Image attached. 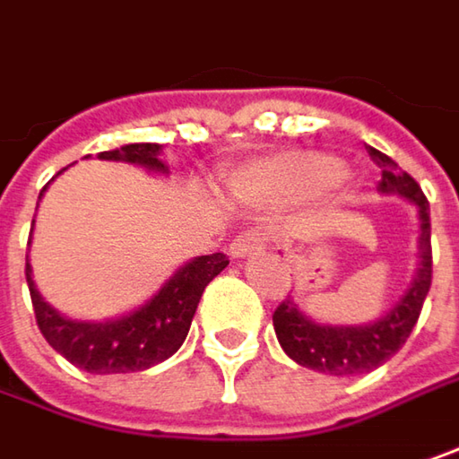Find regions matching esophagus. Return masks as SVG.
Masks as SVG:
<instances>
[{
    "instance_id": "34e87169",
    "label": "esophagus",
    "mask_w": 459,
    "mask_h": 459,
    "mask_svg": "<svg viewBox=\"0 0 459 459\" xmlns=\"http://www.w3.org/2000/svg\"><path fill=\"white\" fill-rule=\"evenodd\" d=\"M265 250V242H264V235L261 232H245L240 235L238 240H232L230 245V255L232 258H250V255H261Z\"/></svg>"
}]
</instances>
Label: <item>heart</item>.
<instances>
[{"instance_id": "b5f03b06", "label": "heart", "mask_w": 459, "mask_h": 459, "mask_svg": "<svg viewBox=\"0 0 459 459\" xmlns=\"http://www.w3.org/2000/svg\"><path fill=\"white\" fill-rule=\"evenodd\" d=\"M349 180V165L325 152H294L247 170L242 191L291 204L320 201Z\"/></svg>"}]
</instances>
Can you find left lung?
<instances>
[{"instance_id":"1","label":"left lung","mask_w":459,"mask_h":459,"mask_svg":"<svg viewBox=\"0 0 459 459\" xmlns=\"http://www.w3.org/2000/svg\"><path fill=\"white\" fill-rule=\"evenodd\" d=\"M369 157L382 170V180L377 186L379 194L405 198L419 212V221H421L419 268L411 284L377 320H369L361 325L317 323L305 315L294 299L281 302L273 312V331L284 354L307 369L333 375V377L367 375L382 367L393 354H398L421 315L426 294L431 287V221H429V201L424 191L387 154L369 147Z\"/></svg>"}]
</instances>
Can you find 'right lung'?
<instances>
[{
    "mask_svg": "<svg viewBox=\"0 0 459 459\" xmlns=\"http://www.w3.org/2000/svg\"><path fill=\"white\" fill-rule=\"evenodd\" d=\"M160 154H162V144H124L121 150L100 152L98 160L126 162L150 172L168 175L170 170L160 160ZM46 188L40 191V195L46 194ZM227 264L230 261L224 253L191 258L144 305L134 307L121 317H108V320H74L51 307L35 287L33 268L28 258H25V276H28L38 328L51 343V349H56L66 361H72L74 367L90 375H126V372L150 369L154 364L170 359L183 346L204 289L227 268Z\"/></svg>",
    "mask_w": 459,
    "mask_h": 459,
    "instance_id": "obj_1",
    "label": "right lung"
}]
</instances>
